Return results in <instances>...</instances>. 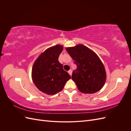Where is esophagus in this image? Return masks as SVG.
<instances>
[{"instance_id": "1", "label": "esophagus", "mask_w": 131, "mask_h": 131, "mask_svg": "<svg viewBox=\"0 0 131 131\" xmlns=\"http://www.w3.org/2000/svg\"><path fill=\"white\" fill-rule=\"evenodd\" d=\"M68 73L69 74V75H70V76H72V70H69L68 71Z\"/></svg>"}]
</instances>
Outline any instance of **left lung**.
I'll use <instances>...</instances> for the list:
<instances>
[{
    "label": "left lung",
    "instance_id": "8db88e82",
    "mask_svg": "<svg viewBox=\"0 0 131 131\" xmlns=\"http://www.w3.org/2000/svg\"><path fill=\"white\" fill-rule=\"evenodd\" d=\"M66 50L77 66L73 72L72 79L79 91L92 94L101 90L106 76L104 64L98 55L82 44L67 47Z\"/></svg>",
    "mask_w": 131,
    "mask_h": 131
}]
</instances>
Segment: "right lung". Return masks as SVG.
<instances>
[{"label": "right lung", "instance_id": "1", "mask_svg": "<svg viewBox=\"0 0 131 131\" xmlns=\"http://www.w3.org/2000/svg\"><path fill=\"white\" fill-rule=\"evenodd\" d=\"M63 49V46L60 45L49 47L39 55L32 67L33 82L39 90L48 95L60 92L71 78L58 61Z\"/></svg>", "mask_w": 131, "mask_h": 131}]
</instances>
